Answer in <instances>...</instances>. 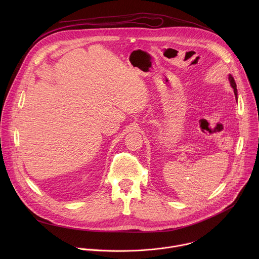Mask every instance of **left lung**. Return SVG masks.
I'll list each match as a JSON object with an SVG mask.
<instances>
[{
    "label": "left lung",
    "instance_id": "8db88e82",
    "mask_svg": "<svg viewBox=\"0 0 259 259\" xmlns=\"http://www.w3.org/2000/svg\"><path fill=\"white\" fill-rule=\"evenodd\" d=\"M228 79H229V82H230V84H231L232 88L234 89V93H235V96H236V98L238 99V90H237V85H236V82H235L234 78L232 77V75H229Z\"/></svg>",
    "mask_w": 259,
    "mask_h": 259
}]
</instances>
